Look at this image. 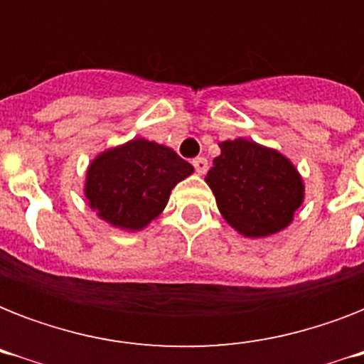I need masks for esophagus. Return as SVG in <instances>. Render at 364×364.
Here are the masks:
<instances>
[{
	"instance_id": "1",
	"label": "esophagus",
	"mask_w": 364,
	"mask_h": 364,
	"mask_svg": "<svg viewBox=\"0 0 364 364\" xmlns=\"http://www.w3.org/2000/svg\"><path fill=\"white\" fill-rule=\"evenodd\" d=\"M193 166H194V170L198 171L200 176H204L205 171H208V160H205L204 156H198V159H194Z\"/></svg>"
}]
</instances>
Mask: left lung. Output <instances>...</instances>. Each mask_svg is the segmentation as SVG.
I'll list each match as a JSON object with an SVG mask.
<instances>
[{
    "instance_id": "obj_1",
    "label": "left lung",
    "mask_w": 364,
    "mask_h": 364,
    "mask_svg": "<svg viewBox=\"0 0 364 364\" xmlns=\"http://www.w3.org/2000/svg\"><path fill=\"white\" fill-rule=\"evenodd\" d=\"M219 147L205 183L223 219L245 238H266L287 228L304 202V181L293 162L245 137Z\"/></svg>"
}]
</instances>
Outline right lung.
Wrapping results in <instances>:
<instances>
[{"label": "right lung", "mask_w": 364, "mask_h": 364, "mask_svg": "<svg viewBox=\"0 0 364 364\" xmlns=\"http://www.w3.org/2000/svg\"><path fill=\"white\" fill-rule=\"evenodd\" d=\"M193 171L173 149L137 137L88 164L85 196L102 221L137 232L164 211L171 188Z\"/></svg>", "instance_id": "right-lung-1"}]
</instances>
